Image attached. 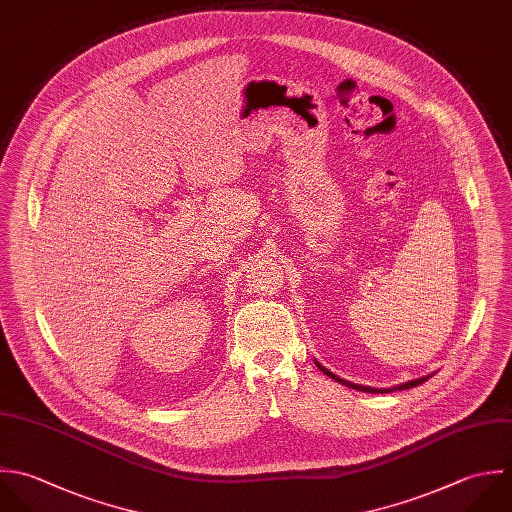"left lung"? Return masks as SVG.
<instances>
[{"instance_id":"left-lung-1","label":"left lung","mask_w":512,"mask_h":512,"mask_svg":"<svg viewBox=\"0 0 512 512\" xmlns=\"http://www.w3.org/2000/svg\"><path fill=\"white\" fill-rule=\"evenodd\" d=\"M317 367L327 375V377H331V379H335L337 383H343L345 387H349V389H357V391H363V393H393V391H405V389H411V387H417V385H421V383H425L427 379H431L433 375H427V377H419V379H415V381H409V383H403V385H397V387H391V389H373V387H363V385H355V383H351V381H345V379H341V377H337V375H333L329 369H325L321 363H317Z\"/></svg>"}]
</instances>
